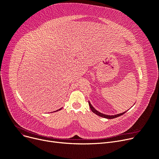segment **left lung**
Wrapping results in <instances>:
<instances>
[{
  "label": "left lung",
  "mask_w": 159,
  "mask_h": 159,
  "mask_svg": "<svg viewBox=\"0 0 159 159\" xmlns=\"http://www.w3.org/2000/svg\"><path fill=\"white\" fill-rule=\"evenodd\" d=\"M89 107H90L91 110L92 111V112H94V114H96V115H98V116H100V117H104V118H107V119H114V118H116V117H119V116H120L123 115L125 113H126V111H128V110H127V111H125V112H123V113H120V114H117V115H114V116H108V115H106V114H102V113L99 112V111H98V110H96L94 107H92V105L90 104V102L89 101Z\"/></svg>",
  "instance_id": "left-lung-1"
}]
</instances>
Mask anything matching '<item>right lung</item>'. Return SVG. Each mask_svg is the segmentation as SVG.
<instances>
[{"label": "right lung", "instance_id": "1", "mask_svg": "<svg viewBox=\"0 0 159 159\" xmlns=\"http://www.w3.org/2000/svg\"><path fill=\"white\" fill-rule=\"evenodd\" d=\"M61 108H60V109H59V110H57V111H58V110H61Z\"/></svg>", "mask_w": 159, "mask_h": 159}]
</instances>
